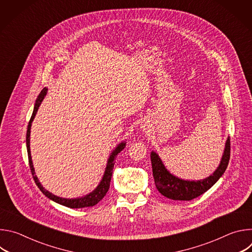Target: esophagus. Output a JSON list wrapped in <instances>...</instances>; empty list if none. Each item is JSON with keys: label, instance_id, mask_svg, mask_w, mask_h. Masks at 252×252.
<instances>
[{"label": "esophagus", "instance_id": "obj_1", "mask_svg": "<svg viewBox=\"0 0 252 252\" xmlns=\"http://www.w3.org/2000/svg\"><path fill=\"white\" fill-rule=\"evenodd\" d=\"M149 127H150V126H149L147 123H145V124H142V125H141V128H143V130H147Z\"/></svg>", "mask_w": 252, "mask_h": 252}]
</instances>
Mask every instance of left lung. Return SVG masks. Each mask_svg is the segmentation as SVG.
Instances as JSON below:
<instances>
[{
  "instance_id": "1",
  "label": "left lung",
  "mask_w": 252,
  "mask_h": 252,
  "mask_svg": "<svg viewBox=\"0 0 252 252\" xmlns=\"http://www.w3.org/2000/svg\"><path fill=\"white\" fill-rule=\"evenodd\" d=\"M230 158V139L226 140L224 153L220 161V166L217 168L209 177L203 181L190 182L184 181L174 175L170 174L164 167L162 161L156 153L151 154L153 174L155 178V184L158 191L173 200H191L198 197L205 191H207L215 183H217L220 176L224 173L227 168Z\"/></svg>"
}]
</instances>
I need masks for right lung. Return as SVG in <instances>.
I'll use <instances>...</instances> for the list:
<instances>
[{"label":"right lung","mask_w":252,"mask_h":252,"mask_svg":"<svg viewBox=\"0 0 252 252\" xmlns=\"http://www.w3.org/2000/svg\"><path fill=\"white\" fill-rule=\"evenodd\" d=\"M47 91H48V90H47L46 88L43 89V91H42L41 94H39L37 100H35L34 107H33V112H32V117H31V120H30V122H29L28 129H27V136H26L27 151H28L29 164H30L31 172H32V177H33V181H34L35 185H37L38 188L40 189V190H41L47 197H49L50 199H52V200H54V201H56V202H58V203H60V204H62V205H64V206L70 207V208H83V207L94 206V205H95L96 203H98V202L104 197V195L106 194V192L109 191L116 158H117L118 155L125 149L126 142H121L120 145L117 147V149L113 152V154L111 155V157H110V158H109V161H107V165H106V168H105V171H104V174H103V177H102V179H101L100 184H99L98 187H97L93 192H91L90 194H88V195H86V196H84V197H80V198L68 199V198H62V197L56 196V195H54L53 193L49 192L48 190H46V189L42 187V185L40 184L37 175H35V173H34V169H33L32 162V158H31V151H30V134H31V126H32V122L33 121V118H34L35 114H37V112H38L39 106H40L42 100L44 99V97H45V95H46V94H47Z\"/></svg>","instance_id":"right-lung-1"}]
</instances>
